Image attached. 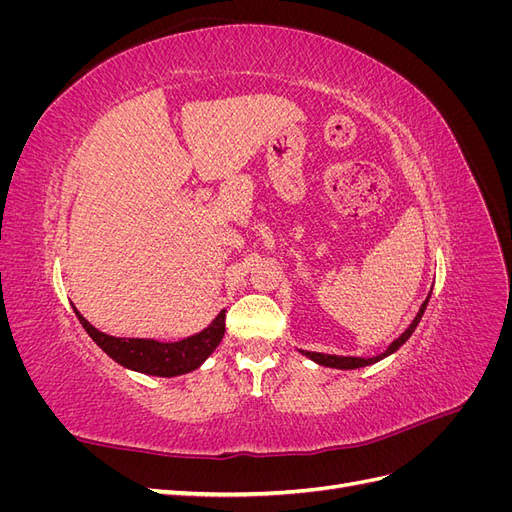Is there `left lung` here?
<instances>
[{
	"label": "left lung",
	"mask_w": 512,
	"mask_h": 512,
	"mask_svg": "<svg viewBox=\"0 0 512 512\" xmlns=\"http://www.w3.org/2000/svg\"><path fill=\"white\" fill-rule=\"evenodd\" d=\"M427 303H429V297H427V301L421 305V309H418V314H416V318L412 320V324L410 327L401 333L395 342L386 348L382 354H378V356H371V359H361V356H335V354H322V352H307V350H303V354L305 356H309V359L312 361H316L318 365H324V367H335V369H356V367H365V365H371V363H378L380 359H384V356H389V354H393L395 350H399L401 346H404L406 342H408V337L414 333V329H416V324L421 322V318H423V314H425V307H427Z\"/></svg>",
	"instance_id": "1"
}]
</instances>
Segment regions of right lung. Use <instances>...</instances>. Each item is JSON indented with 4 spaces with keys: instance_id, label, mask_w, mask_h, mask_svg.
I'll return each instance as SVG.
<instances>
[{
    "instance_id": "obj_1",
    "label": "right lung",
    "mask_w": 512,
    "mask_h": 512,
    "mask_svg": "<svg viewBox=\"0 0 512 512\" xmlns=\"http://www.w3.org/2000/svg\"><path fill=\"white\" fill-rule=\"evenodd\" d=\"M76 316H79L89 337L119 365L162 378L188 374V371L196 369L215 348H218L226 331V312H220V316L215 318L203 333L181 339V342L162 344L156 342V339H128L106 335L91 327L79 312H76Z\"/></svg>"
}]
</instances>
